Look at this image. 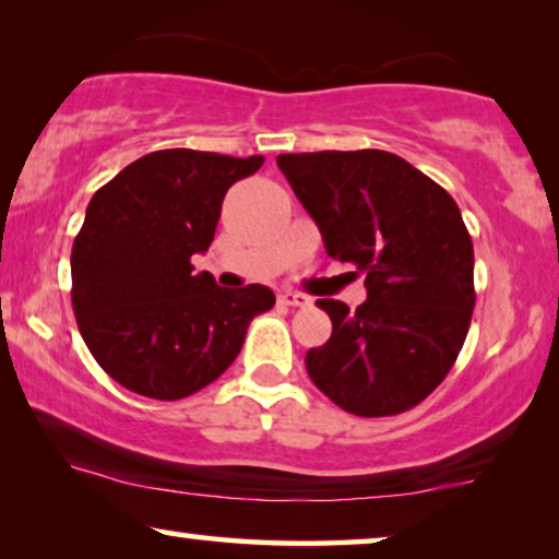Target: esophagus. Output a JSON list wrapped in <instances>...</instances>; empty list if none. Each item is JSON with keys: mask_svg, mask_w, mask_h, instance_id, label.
Here are the masks:
<instances>
[{"mask_svg": "<svg viewBox=\"0 0 559 559\" xmlns=\"http://www.w3.org/2000/svg\"><path fill=\"white\" fill-rule=\"evenodd\" d=\"M280 305H287V308H305V305H310V300L305 295H300V293H280Z\"/></svg>", "mask_w": 559, "mask_h": 559, "instance_id": "esophagus-1", "label": "esophagus"}]
</instances>
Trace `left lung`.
Instances as JSON below:
<instances>
[{"instance_id": "1", "label": "left lung", "mask_w": 559, "mask_h": 559, "mask_svg": "<svg viewBox=\"0 0 559 559\" xmlns=\"http://www.w3.org/2000/svg\"><path fill=\"white\" fill-rule=\"evenodd\" d=\"M328 257L364 274L366 302L331 316L305 366L320 392L358 417L407 412L453 369L471 328L473 241L448 190L384 150L280 155Z\"/></svg>"}]
</instances>
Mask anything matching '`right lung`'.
Masks as SVG:
<instances>
[{"instance_id": "add662e5", "label": "right lung", "mask_w": 559, "mask_h": 559, "mask_svg": "<svg viewBox=\"0 0 559 559\" xmlns=\"http://www.w3.org/2000/svg\"><path fill=\"white\" fill-rule=\"evenodd\" d=\"M262 163L159 150L91 198L71 251L73 312L91 356L129 392L173 402L209 386L274 305L270 287H218L190 264L211 247L226 190Z\"/></svg>"}]
</instances>
